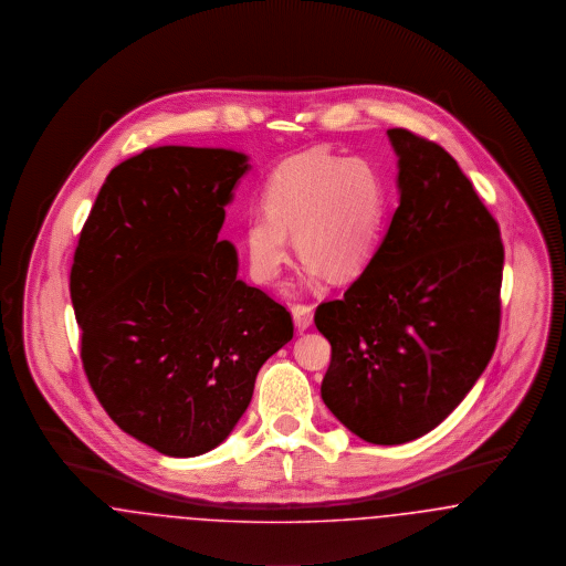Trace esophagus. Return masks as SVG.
I'll use <instances>...</instances> for the list:
<instances>
[{
  "label": "esophagus",
  "mask_w": 566,
  "mask_h": 566,
  "mask_svg": "<svg viewBox=\"0 0 566 566\" xmlns=\"http://www.w3.org/2000/svg\"><path fill=\"white\" fill-rule=\"evenodd\" d=\"M292 317H294V326L297 332H304L306 327L313 324V308L306 304H294L292 306Z\"/></svg>",
  "instance_id": "1"
}]
</instances>
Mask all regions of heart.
Segmentation results:
<instances>
[{"instance_id": "b5f03b06", "label": "heart", "mask_w": 566, "mask_h": 566, "mask_svg": "<svg viewBox=\"0 0 566 566\" xmlns=\"http://www.w3.org/2000/svg\"><path fill=\"white\" fill-rule=\"evenodd\" d=\"M266 210L244 219L251 274L270 285L290 262V234L304 258V276L354 281L373 264L386 226L387 185L366 159L322 149L285 159L264 189Z\"/></svg>"}]
</instances>
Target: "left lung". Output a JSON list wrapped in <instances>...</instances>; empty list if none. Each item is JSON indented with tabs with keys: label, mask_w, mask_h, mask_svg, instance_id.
<instances>
[{
	"label": "left lung",
	"mask_w": 566,
	"mask_h": 566,
	"mask_svg": "<svg viewBox=\"0 0 566 566\" xmlns=\"http://www.w3.org/2000/svg\"><path fill=\"white\" fill-rule=\"evenodd\" d=\"M398 157V209L373 264L315 326L332 345L322 398L349 432L402 446L437 428L494 354L505 249L458 161L407 129H387Z\"/></svg>",
	"instance_id": "left-lung-1"
}]
</instances>
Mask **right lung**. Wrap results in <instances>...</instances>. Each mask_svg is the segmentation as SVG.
Wrapping results in <instances>:
<instances>
[{
    "mask_svg": "<svg viewBox=\"0 0 566 566\" xmlns=\"http://www.w3.org/2000/svg\"><path fill=\"white\" fill-rule=\"evenodd\" d=\"M249 155L155 147L119 164L81 232L70 296L91 387L136 441L172 458L221 446L292 315L239 279L219 240Z\"/></svg>",
    "mask_w": 566,
    "mask_h": 566,
    "instance_id": "add662e5",
    "label": "right lung"
}]
</instances>
